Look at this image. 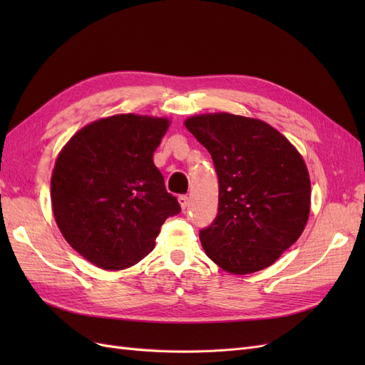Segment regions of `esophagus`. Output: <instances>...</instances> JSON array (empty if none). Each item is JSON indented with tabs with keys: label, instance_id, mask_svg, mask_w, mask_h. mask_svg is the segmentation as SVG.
Returning a JSON list of instances; mask_svg holds the SVG:
<instances>
[{
	"label": "esophagus",
	"instance_id": "esophagus-1",
	"mask_svg": "<svg viewBox=\"0 0 365 365\" xmlns=\"http://www.w3.org/2000/svg\"><path fill=\"white\" fill-rule=\"evenodd\" d=\"M178 201H180V205H181L182 210H185L187 207H189V196H187V195H181L178 197Z\"/></svg>",
	"mask_w": 365,
	"mask_h": 365
}]
</instances>
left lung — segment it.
I'll use <instances>...</instances> for the list:
<instances>
[{"instance_id":"obj_1","label":"left lung","mask_w":365,"mask_h":365,"mask_svg":"<svg viewBox=\"0 0 365 365\" xmlns=\"http://www.w3.org/2000/svg\"><path fill=\"white\" fill-rule=\"evenodd\" d=\"M210 152L219 208L201 230L207 256L227 272H257L302 236L311 212V178L302 153L263 120L230 113L184 121Z\"/></svg>"}]
</instances>
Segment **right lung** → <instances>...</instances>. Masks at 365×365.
<instances>
[{
	"label": "right lung",
	"mask_w": 365,
	"mask_h": 365,
	"mask_svg": "<svg viewBox=\"0 0 365 365\" xmlns=\"http://www.w3.org/2000/svg\"><path fill=\"white\" fill-rule=\"evenodd\" d=\"M165 117L117 114L83 126L51 173V208L63 239L97 268L120 271L145 259L181 207L168 193L153 152Z\"/></svg>",
	"instance_id": "1"
}]
</instances>
